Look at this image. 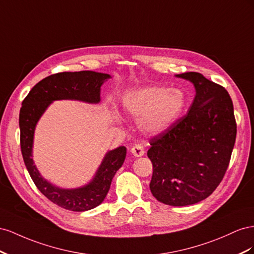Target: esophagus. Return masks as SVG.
<instances>
[{
  "instance_id": "34e87169",
  "label": "esophagus",
  "mask_w": 254,
  "mask_h": 254,
  "mask_svg": "<svg viewBox=\"0 0 254 254\" xmlns=\"http://www.w3.org/2000/svg\"><path fill=\"white\" fill-rule=\"evenodd\" d=\"M131 152L132 154L136 157H140L144 154V149L143 147L141 146V144H136V146H134L132 149H131Z\"/></svg>"
}]
</instances>
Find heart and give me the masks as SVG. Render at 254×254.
Wrapping results in <instances>:
<instances>
[{
  "label": "heart",
  "mask_w": 254,
  "mask_h": 254,
  "mask_svg": "<svg viewBox=\"0 0 254 254\" xmlns=\"http://www.w3.org/2000/svg\"><path fill=\"white\" fill-rule=\"evenodd\" d=\"M125 110L149 133H161L180 117L185 106L184 93L165 87H147L129 93L125 99Z\"/></svg>",
  "instance_id": "heart-1"
}]
</instances>
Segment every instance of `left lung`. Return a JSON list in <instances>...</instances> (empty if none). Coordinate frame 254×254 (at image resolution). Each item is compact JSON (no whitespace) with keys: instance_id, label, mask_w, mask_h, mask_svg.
<instances>
[{"instance_id":"8db88e82","label":"left lung","mask_w":254,"mask_h":254,"mask_svg":"<svg viewBox=\"0 0 254 254\" xmlns=\"http://www.w3.org/2000/svg\"><path fill=\"white\" fill-rule=\"evenodd\" d=\"M177 76L194 85L195 97L186 115L150 138V190L164 204L185 206L204 200L220 184L237 129L233 102L224 87L198 72Z\"/></svg>"}]
</instances>
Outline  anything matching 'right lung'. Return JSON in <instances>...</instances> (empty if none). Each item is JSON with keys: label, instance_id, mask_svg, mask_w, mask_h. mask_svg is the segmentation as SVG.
<instances>
[{"label": "right lung", "instance_id": "right-lung-1", "mask_svg": "<svg viewBox=\"0 0 254 254\" xmlns=\"http://www.w3.org/2000/svg\"><path fill=\"white\" fill-rule=\"evenodd\" d=\"M111 76L93 71L60 72L36 84L25 97L19 115L20 146L26 169L40 192L62 208L84 212L102 203L110 190L115 173L127 155V148L119 147L105 155L95 179L76 190H62L42 179L32 158L33 137L36 123L49 104L55 100H81L89 103L100 101V89Z\"/></svg>", "mask_w": 254, "mask_h": 254}]
</instances>
